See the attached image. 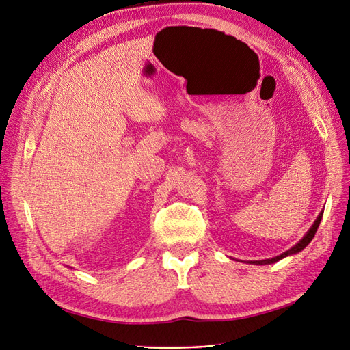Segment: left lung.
I'll return each mask as SVG.
<instances>
[{
  "instance_id": "left-lung-1",
  "label": "left lung",
  "mask_w": 350,
  "mask_h": 350,
  "mask_svg": "<svg viewBox=\"0 0 350 350\" xmlns=\"http://www.w3.org/2000/svg\"><path fill=\"white\" fill-rule=\"evenodd\" d=\"M321 219H323V211L320 213V216L317 217V220L314 221V225L311 226V229L306 232V235L296 243V245L293 247V248H291V250H288L286 252H283L282 256H279V257H274V258H269V260H261V261H252L254 264H271V262H276V261H279V260H282L283 257H286V256H291V254H296V252H299V251H302L306 245H308V243L312 241V238H314V235H315V232H317V229H319V226H320V221H321Z\"/></svg>"
}]
</instances>
